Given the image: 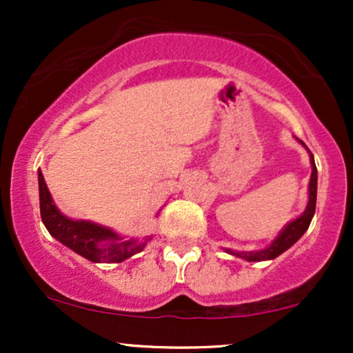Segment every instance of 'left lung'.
Returning <instances> with one entry per match:
<instances>
[{"label": "left lung", "mask_w": 353, "mask_h": 353, "mask_svg": "<svg viewBox=\"0 0 353 353\" xmlns=\"http://www.w3.org/2000/svg\"><path fill=\"white\" fill-rule=\"evenodd\" d=\"M302 143V141H301ZM303 144V143H302ZM310 164H312V176L309 184V204H307L305 212L301 217L295 219L290 222L285 229L279 234V237L270 244L267 249L255 250V252H234V250L225 249L229 254L236 255V257L245 259L249 262H259V261H270V259L279 257L282 252H285L290 245H294L303 236L307 229H309L312 217L315 214V202H317V168H315L314 156L310 152Z\"/></svg>", "instance_id": "obj_1"}]
</instances>
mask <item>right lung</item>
<instances>
[{"mask_svg":"<svg viewBox=\"0 0 353 353\" xmlns=\"http://www.w3.org/2000/svg\"><path fill=\"white\" fill-rule=\"evenodd\" d=\"M38 181L41 219L51 236L58 239L61 244L70 247L91 262H123L144 249L145 242L143 241H123L111 229L101 228L88 221H71L64 217L52 204L41 171L38 172Z\"/></svg>","mask_w":353,"mask_h":353,"instance_id":"1","label":"right lung"}]
</instances>
